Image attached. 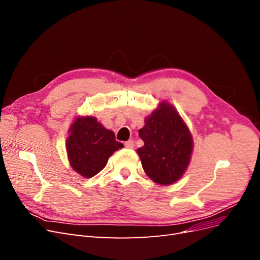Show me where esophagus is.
<instances>
[{"label": "esophagus", "mask_w": 260, "mask_h": 260, "mask_svg": "<svg viewBox=\"0 0 260 260\" xmlns=\"http://www.w3.org/2000/svg\"><path fill=\"white\" fill-rule=\"evenodd\" d=\"M124 146L127 147V148H133V147H135V142H133L132 140H129V141H127V142L124 143Z\"/></svg>", "instance_id": "esophagus-1"}]
</instances>
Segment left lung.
<instances>
[{
	"label": "left lung",
	"mask_w": 260,
	"mask_h": 260,
	"mask_svg": "<svg viewBox=\"0 0 260 260\" xmlns=\"http://www.w3.org/2000/svg\"><path fill=\"white\" fill-rule=\"evenodd\" d=\"M144 122L139 130L144 145L137 153L145 174L160 185L177 182L191 161L193 138L190 129L177 109L165 101Z\"/></svg>",
	"instance_id": "obj_1"
}]
</instances>
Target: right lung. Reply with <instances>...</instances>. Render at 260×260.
Masks as SVG:
<instances>
[{
    "label": "right lung",
    "instance_id": "right-lung-1",
    "mask_svg": "<svg viewBox=\"0 0 260 260\" xmlns=\"http://www.w3.org/2000/svg\"><path fill=\"white\" fill-rule=\"evenodd\" d=\"M122 143L94 116H78L68 130L66 151L70 166L83 178H92L103 169Z\"/></svg>",
    "mask_w": 260,
    "mask_h": 260
}]
</instances>
